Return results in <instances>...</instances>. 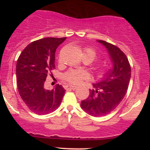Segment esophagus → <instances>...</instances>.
Listing matches in <instances>:
<instances>
[{"label": "esophagus", "instance_id": "34e87169", "mask_svg": "<svg viewBox=\"0 0 150 150\" xmlns=\"http://www.w3.org/2000/svg\"><path fill=\"white\" fill-rule=\"evenodd\" d=\"M77 87H76V86H73V85H70L69 88H70V89H73V90H75V89H77Z\"/></svg>", "mask_w": 150, "mask_h": 150}]
</instances>
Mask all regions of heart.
<instances>
[{
	"instance_id": "b5f03b06",
	"label": "heart",
	"mask_w": 150,
	"mask_h": 150,
	"mask_svg": "<svg viewBox=\"0 0 150 150\" xmlns=\"http://www.w3.org/2000/svg\"><path fill=\"white\" fill-rule=\"evenodd\" d=\"M82 56H86L91 59L92 62L97 58V53L94 49L90 47H85L82 50ZM107 70L104 68H97L96 73L97 75H102L106 73ZM89 75L87 72L85 70H70L66 72L63 75V78L72 85H80L83 81L87 80Z\"/></svg>"
}]
</instances>
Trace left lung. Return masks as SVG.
Instances as JSON below:
<instances>
[{"mask_svg": "<svg viewBox=\"0 0 150 150\" xmlns=\"http://www.w3.org/2000/svg\"><path fill=\"white\" fill-rule=\"evenodd\" d=\"M107 49L113 63L112 69L104 74L101 82L93 84L89 95L81 102V107L89 115L101 117L116 108L124 98L131 76L127 56L119 48L105 41L98 40Z\"/></svg>", "mask_w": 150, "mask_h": 150, "instance_id": "left-lung-1", "label": "left lung"}]
</instances>
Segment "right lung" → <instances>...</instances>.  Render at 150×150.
Instances as JSON below:
<instances>
[{
	"label": "right lung",
	"mask_w": 150,
	"mask_h": 150,
	"mask_svg": "<svg viewBox=\"0 0 150 150\" xmlns=\"http://www.w3.org/2000/svg\"><path fill=\"white\" fill-rule=\"evenodd\" d=\"M65 39L48 37L34 41L26 46L17 61L19 94L27 107L37 114H47L57 109L65 94L62 85L48 90L44 82L55 68L56 49Z\"/></svg>",
	"instance_id": "obj_1"
}]
</instances>
